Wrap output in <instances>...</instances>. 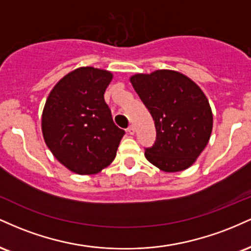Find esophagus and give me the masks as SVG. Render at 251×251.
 <instances>
[{
  "mask_svg": "<svg viewBox=\"0 0 251 251\" xmlns=\"http://www.w3.org/2000/svg\"><path fill=\"white\" fill-rule=\"evenodd\" d=\"M127 132L131 135H133L134 133H135V127L133 125H131V126H128V128H127Z\"/></svg>",
  "mask_w": 251,
  "mask_h": 251,
  "instance_id": "esophagus-1",
  "label": "esophagus"
}]
</instances>
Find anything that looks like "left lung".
Segmentation results:
<instances>
[{"instance_id": "obj_1", "label": "left lung", "mask_w": 251, "mask_h": 251, "mask_svg": "<svg viewBox=\"0 0 251 251\" xmlns=\"http://www.w3.org/2000/svg\"><path fill=\"white\" fill-rule=\"evenodd\" d=\"M129 81L154 120L157 137L145 149L146 159L165 172L190 168L212 131V112L205 94L176 71L135 74Z\"/></svg>"}]
</instances>
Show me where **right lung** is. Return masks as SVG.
<instances>
[{
  "instance_id": "add662e5",
  "label": "right lung",
  "mask_w": 251,
  "mask_h": 251,
  "mask_svg": "<svg viewBox=\"0 0 251 251\" xmlns=\"http://www.w3.org/2000/svg\"><path fill=\"white\" fill-rule=\"evenodd\" d=\"M111 72L80 67L51 89L42 112V134L54 157L72 172L94 175L114 160L125 131L103 99Z\"/></svg>"
}]
</instances>
